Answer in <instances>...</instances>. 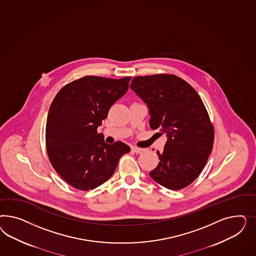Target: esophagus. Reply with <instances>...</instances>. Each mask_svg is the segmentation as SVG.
Returning a JSON list of instances; mask_svg holds the SVG:
<instances>
[{"label":"esophagus","instance_id":"esophagus-1","mask_svg":"<svg viewBox=\"0 0 256 256\" xmlns=\"http://www.w3.org/2000/svg\"><path fill=\"white\" fill-rule=\"evenodd\" d=\"M132 150L133 152H135L136 154H140L144 151L142 148H136V146H132Z\"/></svg>","mask_w":256,"mask_h":256}]
</instances>
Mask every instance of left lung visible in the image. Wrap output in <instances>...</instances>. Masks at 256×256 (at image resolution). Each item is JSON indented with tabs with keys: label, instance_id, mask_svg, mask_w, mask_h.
<instances>
[{
	"label": "left lung",
	"instance_id": "8db88e82",
	"mask_svg": "<svg viewBox=\"0 0 256 256\" xmlns=\"http://www.w3.org/2000/svg\"><path fill=\"white\" fill-rule=\"evenodd\" d=\"M130 88L148 106L149 126L167 142L151 178L169 190L194 182L213 148L214 130L199 94L184 80L158 74L133 78Z\"/></svg>",
	"mask_w": 256,
	"mask_h": 256
}]
</instances>
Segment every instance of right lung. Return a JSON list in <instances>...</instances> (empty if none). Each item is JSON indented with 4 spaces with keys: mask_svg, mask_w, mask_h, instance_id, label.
<instances>
[{
    "mask_svg": "<svg viewBox=\"0 0 256 256\" xmlns=\"http://www.w3.org/2000/svg\"><path fill=\"white\" fill-rule=\"evenodd\" d=\"M130 78L86 76L56 94L46 118V152L55 170L71 186L82 190L100 186L130 151L122 142H105L96 132L110 108L126 93Z\"/></svg>",
    "mask_w": 256,
    "mask_h": 256,
    "instance_id": "1",
    "label": "right lung"
}]
</instances>
